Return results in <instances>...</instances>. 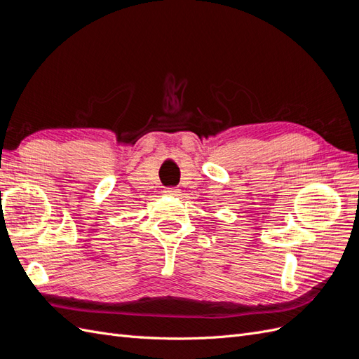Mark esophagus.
Instances as JSON below:
<instances>
[{"label": "esophagus", "instance_id": "1", "mask_svg": "<svg viewBox=\"0 0 359 359\" xmlns=\"http://www.w3.org/2000/svg\"><path fill=\"white\" fill-rule=\"evenodd\" d=\"M163 193H165L166 196H178V194H180V190H178V189H175V187H168V189L163 190Z\"/></svg>", "mask_w": 359, "mask_h": 359}]
</instances>
